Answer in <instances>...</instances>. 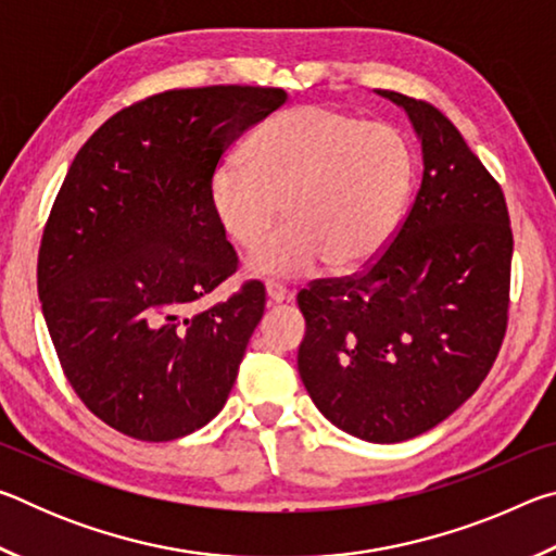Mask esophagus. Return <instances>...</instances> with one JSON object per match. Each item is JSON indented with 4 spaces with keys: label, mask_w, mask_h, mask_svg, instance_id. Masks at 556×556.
Wrapping results in <instances>:
<instances>
[{
    "label": "esophagus",
    "mask_w": 556,
    "mask_h": 556,
    "mask_svg": "<svg viewBox=\"0 0 556 556\" xmlns=\"http://www.w3.org/2000/svg\"><path fill=\"white\" fill-rule=\"evenodd\" d=\"M267 296L271 304H281V301L289 299V291L285 285H279V281H267Z\"/></svg>",
    "instance_id": "obj_1"
}]
</instances>
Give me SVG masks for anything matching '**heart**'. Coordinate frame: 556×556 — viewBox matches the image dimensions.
<instances>
[{
  "instance_id": "heart-1",
  "label": "heart",
  "mask_w": 556,
  "mask_h": 556,
  "mask_svg": "<svg viewBox=\"0 0 556 556\" xmlns=\"http://www.w3.org/2000/svg\"><path fill=\"white\" fill-rule=\"evenodd\" d=\"M414 149L397 127L326 105L279 112L215 168L208 199L225 235L255 250L278 211L290 220L255 252L260 275H296L316 260L351 271L390 240L409 199Z\"/></svg>"
}]
</instances>
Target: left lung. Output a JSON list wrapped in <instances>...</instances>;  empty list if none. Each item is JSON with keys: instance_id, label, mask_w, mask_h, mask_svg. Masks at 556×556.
<instances>
[{"instance_id": "left-lung-1", "label": "left lung", "mask_w": 556, "mask_h": 556, "mask_svg": "<svg viewBox=\"0 0 556 556\" xmlns=\"http://www.w3.org/2000/svg\"><path fill=\"white\" fill-rule=\"evenodd\" d=\"M407 112L425 174L388 248L363 271L299 291V375L328 421L372 444L419 437L491 372L510 306L513 230L501 184L444 112Z\"/></svg>"}]
</instances>
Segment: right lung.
I'll list each match as a JSON object with an SVG mask.
<instances>
[{
    "label": "right lung",
    "mask_w": 556,
    "mask_h": 556,
    "mask_svg": "<svg viewBox=\"0 0 556 556\" xmlns=\"http://www.w3.org/2000/svg\"><path fill=\"white\" fill-rule=\"evenodd\" d=\"M281 88L166 90L119 110L75 154L46 220L39 296L63 375L83 404L139 441H174L223 409L265 314L238 271L208 184Z\"/></svg>",
    "instance_id": "right-lung-1"
}]
</instances>
